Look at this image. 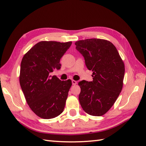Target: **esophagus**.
<instances>
[{"instance_id": "obj_1", "label": "esophagus", "mask_w": 146, "mask_h": 146, "mask_svg": "<svg viewBox=\"0 0 146 146\" xmlns=\"http://www.w3.org/2000/svg\"><path fill=\"white\" fill-rule=\"evenodd\" d=\"M71 82H72V85H76V83H77V82L75 81V80H71Z\"/></svg>"}]
</instances>
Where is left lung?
<instances>
[{"label": "left lung", "instance_id": "8db88e82", "mask_svg": "<svg viewBox=\"0 0 146 146\" xmlns=\"http://www.w3.org/2000/svg\"><path fill=\"white\" fill-rule=\"evenodd\" d=\"M75 44L94 77L92 82L78 83L80 105L88 114L102 116L113 106L122 91L124 63L115 46L107 40L86 39Z\"/></svg>", "mask_w": 146, "mask_h": 146}]
</instances>
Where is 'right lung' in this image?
<instances>
[{
	"instance_id": "right-lung-1",
	"label": "right lung",
	"mask_w": 146,
	"mask_h": 146,
	"mask_svg": "<svg viewBox=\"0 0 146 146\" xmlns=\"http://www.w3.org/2000/svg\"><path fill=\"white\" fill-rule=\"evenodd\" d=\"M71 44V41H40L22 60L21 87L31 109L42 119H52L64 110L71 80L61 81L49 74L60 69V59Z\"/></svg>"
}]
</instances>
